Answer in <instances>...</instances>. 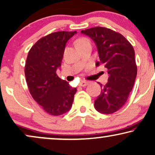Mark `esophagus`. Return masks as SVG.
<instances>
[{"mask_svg":"<svg viewBox=\"0 0 155 155\" xmlns=\"http://www.w3.org/2000/svg\"><path fill=\"white\" fill-rule=\"evenodd\" d=\"M88 81H83L80 82L79 86H82V87H85V86H86L87 85H88Z\"/></svg>","mask_w":155,"mask_h":155,"instance_id":"obj_1","label":"esophagus"}]
</instances>
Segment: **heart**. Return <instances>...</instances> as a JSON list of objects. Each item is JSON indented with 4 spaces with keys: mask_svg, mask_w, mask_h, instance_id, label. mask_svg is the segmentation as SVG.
I'll list each match as a JSON object with an SVG mask.
<instances>
[{
    "mask_svg": "<svg viewBox=\"0 0 155 155\" xmlns=\"http://www.w3.org/2000/svg\"><path fill=\"white\" fill-rule=\"evenodd\" d=\"M88 43H91V41L86 37H80V38H78L76 40L75 42V44L78 48H80L88 44Z\"/></svg>",
    "mask_w": 155,
    "mask_h": 155,
    "instance_id": "obj_1",
    "label": "heart"
}]
</instances>
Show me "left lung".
Listing matches in <instances>:
<instances>
[{
	"label": "left lung",
	"instance_id": "1",
	"mask_svg": "<svg viewBox=\"0 0 155 155\" xmlns=\"http://www.w3.org/2000/svg\"><path fill=\"white\" fill-rule=\"evenodd\" d=\"M81 33L96 43L100 63L110 75L105 85L98 83L102 91L94 102L95 108L102 114H112L124 106L134 87L137 75L134 49L123 35L108 28L95 27Z\"/></svg>",
	"mask_w": 155,
	"mask_h": 155
}]
</instances>
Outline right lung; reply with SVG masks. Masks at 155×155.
<instances>
[{
  "label": "right lung",
  "instance_id": "obj_1",
  "mask_svg": "<svg viewBox=\"0 0 155 155\" xmlns=\"http://www.w3.org/2000/svg\"><path fill=\"white\" fill-rule=\"evenodd\" d=\"M77 31L53 32L39 39L31 47L25 73L29 93L43 110L60 116L70 110L77 88L58 77L67 41Z\"/></svg>",
  "mask_w": 155,
  "mask_h": 155
}]
</instances>
